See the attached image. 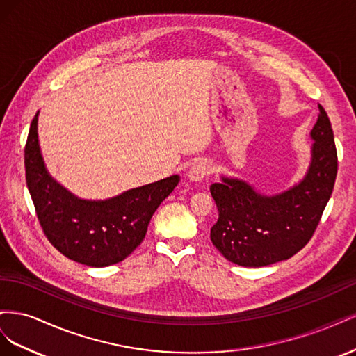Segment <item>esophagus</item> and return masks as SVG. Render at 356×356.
Returning a JSON list of instances; mask_svg holds the SVG:
<instances>
[{
	"label": "esophagus",
	"mask_w": 356,
	"mask_h": 356,
	"mask_svg": "<svg viewBox=\"0 0 356 356\" xmlns=\"http://www.w3.org/2000/svg\"><path fill=\"white\" fill-rule=\"evenodd\" d=\"M209 175V166L203 161H199V163H195L190 170H188V178L193 182H200L204 177Z\"/></svg>",
	"instance_id": "esophagus-1"
}]
</instances>
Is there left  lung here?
<instances>
[{"instance_id":"obj_1","label":"left lung","mask_w":356,"mask_h":356,"mask_svg":"<svg viewBox=\"0 0 356 356\" xmlns=\"http://www.w3.org/2000/svg\"><path fill=\"white\" fill-rule=\"evenodd\" d=\"M310 138L314 145L305 178L279 195H261L248 182L227 177L211 186L218 208L211 241L229 261L268 266L288 260L312 239L337 177L334 134L321 105Z\"/></svg>"}]
</instances>
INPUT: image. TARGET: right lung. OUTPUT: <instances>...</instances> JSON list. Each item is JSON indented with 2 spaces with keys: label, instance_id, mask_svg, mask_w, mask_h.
I'll return each instance as SVG.
<instances>
[{
  "label": "right lung",
  "instance_id": "1",
  "mask_svg": "<svg viewBox=\"0 0 356 356\" xmlns=\"http://www.w3.org/2000/svg\"><path fill=\"white\" fill-rule=\"evenodd\" d=\"M26 186L49 242L70 260L105 267L123 261L145 238L149 220L179 177L172 175L105 200H86L53 179L38 144V113L25 145Z\"/></svg>",
  "mask_w": 356,
  "mask_h": 356
}]
</instances>
